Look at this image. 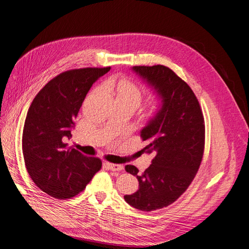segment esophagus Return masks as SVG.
I'll return each mask as SVG.
<instances>
[{
    "mask_svg": "<svg viewBox=\"0 0 249 249\" xmlns=\"http://www.w3.org/2000/svg\"><path fill=\"white\" fill-rule=\"evenodd\" d=\"M107 165L109 167V170L114 171V172H120L123 170V165L122 164H116V163H107Z\"/></svg>",
    "mask_w": 249,
    "mask_h": 249,
    "instance_id": "obj_1",
    "label": "esophagus"
}]
</instances>
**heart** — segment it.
Listing matches in <instances>:
<instances>
[{"mask_svg": "<svg viewBox=\"0 0 249 249\" xmlns=\"http://www.w3.org/2000/svg\"><path fill=\"white\" fill-rule=\"evenodd\" d=\"M146 90L145 88L142 86L135 84L134 82L130 81V79L123 78L121 81H119L118 87H117V98H123L130 100L134 103L138 104V107L141 104L143 95H145ZM159 101H154L153 108L159 107Z\"/></svg>", "mask_w": 249, "mask_h": 249, "instance_id": "1", "label": "heart"}]
</instances>
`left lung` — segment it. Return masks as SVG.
<instances>
[{
    "label": "left lung",
    "instance_id": "8db88e82",
    "mask_svg": "<svg viewBox=\"0 0 249 249\" xmlns=\"http://www.w3.org/2000/svg\"><path fill=\"white\" fill-rule=\"evenodd\" d=\"M132 70L153 88L159 97L156 115L141 130L152 164L142 174L134 165L125 171L136 176L139 189L126 202L141 211L162 209L176 202L195 179L205 148V122L190 87L163 65L133 66Z\"/></svg>",
    "mask_w": 249,
    "mask_h": 249
}]
</instances>
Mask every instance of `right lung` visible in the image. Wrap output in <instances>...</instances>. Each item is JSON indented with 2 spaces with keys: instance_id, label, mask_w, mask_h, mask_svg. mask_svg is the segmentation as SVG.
<instances>
[{
  "instance_id": "right-lung-1",
  "label": "right lung",
  "mask_w": 249,
  "mask_h": 249,
  "mask_svg": "<svg viewBox=\"0 0 249 249\" xmlns=\"http://www.w3.org/2000/svg\"><path fill=\"white\" fill-rule=\"evenodd\" d=\"M110 67L63 72L47 83L29 107L22 131V153L31 179L45 194L71 198L83 191L102 165L68 147L74 119L86 95Z\"/></svg>"
}]
</instances>
